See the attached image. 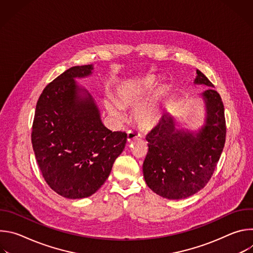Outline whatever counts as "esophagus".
I'll list each match as a JSON object with an SVG mask.
<instances>
[{
  "label": "esophagus",
  "instance_id": "obj_1",
  "mask_svg": "<svg viewBox=\"0 0 253 253\" xmlns=\"http://www.w3.org/2000/svg\"><path fill=\"white\" fill-rule=\"evenodd\" d=\"M139 138V134H137L136 132H134V131H128V133H127V141H128V143H132V142H134L135 140H137Z\"/></svg>",
  "mask_w": 253,
  "mask_h": 253
}]
</instances>
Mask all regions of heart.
Instances as JSON below:
<instances>
[{
    "label": "heart",
    "mask_w": 253,
    "mask_h": 253,
    "mask_svg": "<svg viewBox=\"0 0 253 253\" xmlns=\"http://www.w3.org/2000/svg\"><path fill=\"white\" fill-rule=\"evenodd\" d=\"M156 86V77L148 75L136 80L123 82L116 89L117 101L120 106L124 108L138 107L135 113V122L142 129H153L161 120L162 115L160 109V102L162 97L166 93V89L164 87H159L154 91ZM152 92L154 93L153 94ZM150 94L152 97L146 102H144L143 101ZM140 104L141 106H139ZM104 106L108 114L112 118L118 121H121L123 119L124 116L121 112L120 107L114 100H112L111 98H106L104 100Z\"/></svg>",
    "instance_id": "1"
}]
</instances>
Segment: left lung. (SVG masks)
Returning a JSON list of instances; mask_svg holds the SVG:
<instances>
[{
    "label": "left lung",
    "mask_w": 253,
    "mask_h": 253,
    "mask_svg": "<svg viewBox=\"0 0 253 253\" xmlns=\"http://www.w3.org/2000/svg\"><path fill=\"white\" fill-rule=\"evenodd\" d=\"M194 84L205 85V122L198 131L177 128L169 113L146 136L148 153L143 175L148 187L167 199H184L201 190L209 181L222 153L226 124L220 95L207 77L196 70Z\"/></svg>",
    "instance_id": "left-lung-1"
}]
</instances>
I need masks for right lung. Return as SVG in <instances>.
<instances>
[{"label": "right lung", "instance_id": "add662e5", "mask_svg": "<svg viewBox=\"0 0 253 253\" xmlns=\"http://www.w3.org/2000/svg\"><path fill=\"white\" fill-rule=\"evenodd\" d=\"M93 65L66 70L43 90L36 106L32 144L47 184L59 195L80 199L94 194L109 177L127 141L101 121L98 107L75 78Z\"/></svg>", "mask_w": 253, "mask_h": 253}]
</instances>
